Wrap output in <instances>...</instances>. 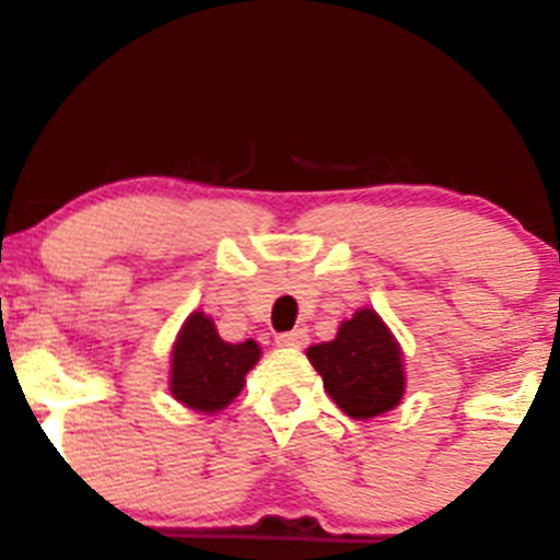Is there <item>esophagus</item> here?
<instances>
[{"label":"esophagus","instance_id":"esophagus-1","mask_svg":"<svg viewBox=\"0 0 560 560\" xmlns=\"http://www.w3.org/2000/svg\"><path fill=\"white\" fill-rule=\"evenodd\" d=\"M306 341H308L306 330H290V332H281V336H276V343L284 349H301V347H306Z\"/></svg>","mask_w":560,"mask_h":560}]
</instances>
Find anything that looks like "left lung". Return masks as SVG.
<instances>
[{
  "label": "left lung",
  "instance_id": "obj_1",
  "mask_svg": "<svg viewBox=\"0 0 560 560\" xmlns=\"http://www.w3.org/2000/svg\"><path fill=\"white\" fill-rule=\"evenodd\" d=\"M327 395L352 420H371L404 398V352L374 308H360L341 322L336 338L308 347Z\"/></svg>",
  "mask_w": 560,
  "mask_h": 560
}]
</instances>
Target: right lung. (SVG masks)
<instances>
[{"mask_svg": "<svg viewBox=\"0 0 560 560\" xmlns=\"http://www.w3.org/2000/svg\"><path fill=\"white\" fill-rule=\"evenodd\" d=\"M257 360V341L248 338L244 343H228L211 316L195 312L175 338L171 393L189 409L211 415L233 404Z\"/></svg>", "mask_w": 560, "mask_h": 560, "instance_id": "right-lung-1", "label": "right lung"}]
</instances>
